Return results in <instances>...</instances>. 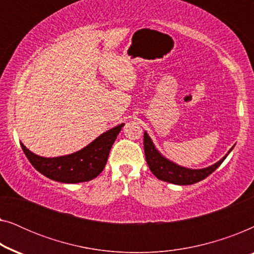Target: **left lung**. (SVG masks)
Masks as SVG:
<instances>
[{"label": "left lung", "instance_id": "left-lung-1", "mask_svg": "<svg viewBox=\"0 0 254 254\" xmlns=\"http://www.w3.org/2000/svg\"><path fill=\"white\" fill-rule=\"evenodd\" d=\"M144 154H145V161H147L149 169L154 175L157 177L158 179L163 180V182L176 184V185H193V184L199 183L204 178H207L210 173H213L218 166H220L227 156L230 154L232 147L229 150L225 156H223L220 161L215 163L213 165L207 166L203 169H190L185 168V166L178 165L172 161H170L166 157H164L158 149L155 147L154 142H152L151 137L149 136L147 131H144Z\"/></svg>", "mask_w": 254, "mask_h": 254}]
</instances>
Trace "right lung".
Instances as JSON below:
<instances>
[{"label":"right lung","mask_w":254,"mask_h":254,"mask_svg":"<svg viewBox=\"0 0 254 254\" xmlns=\"http://www.w3.org/2000/svg\"><path fill=\"white\" fill-rule=\"evenodd\" d=\"M124 125L104 131L81 150L59 157H43L29 150L22 142L20 145L33 168L47 178L64 184L89 182L105 168L111 148Z\"/></svg>","instance_id":"1"}]
</instances>
